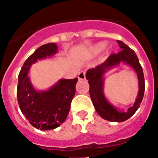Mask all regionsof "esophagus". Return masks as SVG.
Here are the masks:
<instances>
[{
	"instance_id": "obj_1",
	"label": "esophagus",
	"mask_w": 158,
	"mask_h": 158,
	"mask_svg": "<svg viewBox=\"0 0 158 158\" xmlns=\"http://www.w3.org/2000/svg\"><path fill=\"white\" fill-rule=\"evenodd\" d=\"M78 80L80 81H84L86 80V74L85 72H81L78 74Z\"/></svg>"
}]
</instances>
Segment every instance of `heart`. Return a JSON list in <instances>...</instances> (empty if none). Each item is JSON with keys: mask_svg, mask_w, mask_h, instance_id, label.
Segmentation results:
<instances>
[{"mask_svg": "<svg viewBox=\"0 0 158 158\" xmlns=\"http://www.w3.org/2000/svg\"><path fill=\"white\" fill-rule=\"evenodd\" d=\"M106 47H107V44L104 43V42H99V43L95 44L94 45L90 47L89 48L88 53L90 55H97V54L102 52L105 49Z\"/></svg>", "mask_w": 158, "mask_h": 158, "instance_id": "obj_1", "label": "heart"}]
</instances>
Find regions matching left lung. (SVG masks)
Listing matches in <instances>:
<instances>
[{
    "mask_svg": "<svg viewBox=\"0 0 158 158\" xmlns=\"http://www.w3.org/2000/svg\"><path fill=\"white\" fill-rule=\"evenodd\" d=\"M122 51L118 54H113L101 64L89 69L86 73V78L90 85V96L94 108L98 114L104 120L112 122H123L134 114L143 99L144 94V77L143 70L139 63L135 52L121 40H117ZM123 63L134 69L139 80V94L135 102L126 112L119 111L106 98L103 92L104 76L112 68L117 67Z\"/></svg>",
    "mask_w": 158,
    "mask_h": 158,
    "instance_id": "1",
    "label": "left lung"
}]
</instances>
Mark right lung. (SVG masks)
Instances as JSON below:
<instances>
[{
  "mask_svg": "<svg viewBox=\"0 0 158 158\" xmlns=\"http://www.w3.org/2000/svg\"><path fill=\"white\" fill-rule=\"evenodd\" d=\"M57 51L55 43L40 46L25 60L18 75L17 97L20 109L30 124L40 131L55 129L64 122L75 94L77 77L60 79L44 90H36L31 82L28 74L31 65L53 57Z\"/></svg>",
  "mask_w": 158,
  "mask_h": 158,
  "instance_id": "1",
  "label": "right lung"
}]
</instances>
